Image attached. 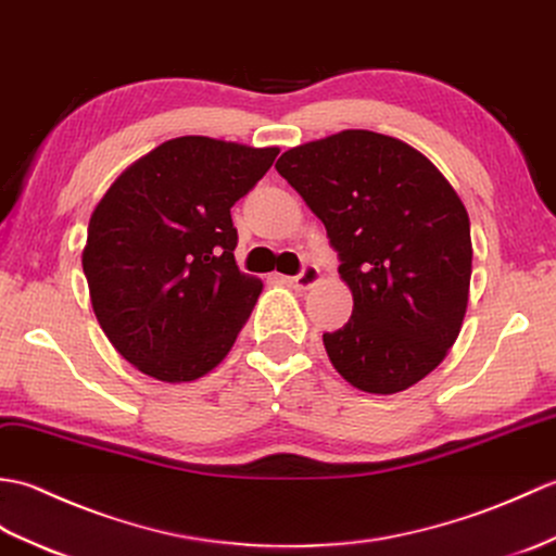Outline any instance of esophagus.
<instances>
[{
	"instance_id": "1",
	"label": "esophagus",
	"mask_w": 556,
	"mask_h": 556,
	"mask_svg": "<svg viewBox=\"0 0 556 556\" xmlns=\"http://www.w3.org/2000/svg\"><path fill=\"white\" fill-rule=\"evenodd\" d=\"M318 280H320V268L316 264H304L302 274L282 278V282H286V286H290V288H294V290H309V288L316 286Z\"/></svg>"
}]
</instances>
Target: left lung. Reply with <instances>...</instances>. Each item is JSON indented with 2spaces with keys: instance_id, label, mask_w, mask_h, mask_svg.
<instances>
[{
  "instance_id": "left-lung-1",
  "label": "left lung",
  "mask_w": 556,
  "mask_h": 556,
  "mask_svg": "<svg viewBox=\"0 0 556 556\" xmlns=\"http://www.w3.org/2000/svg\"><path fill=\"white\" fill-rule=\"evenodd\" d=\"M276 170L324 220L352 316L324 344L364 392L426 378L459 338L471 286V224L447 178L406 142L342 130L292 147Z\"/></svg>"
}]
</instances>
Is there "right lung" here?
I'll list each match as a JSON object with an SVG mask.
<instances>
[{"label": "right lung", "instance_id": "obj_1", "mask_svg": "<svg viewBox=\"0 0 556 556\" xmlns=\"http://www.w3.org/2000/svg\"><path fill=\"white\" fill-rule=\"evenodd\" d=\"M278 152L185 135L130 164L94 206L83 250L90 302L138 371L197 380L236 344L264 282L236 264L230 206Z\"/></svg>", "mask_w": 556, "mask_h": 556}]
</instances>
